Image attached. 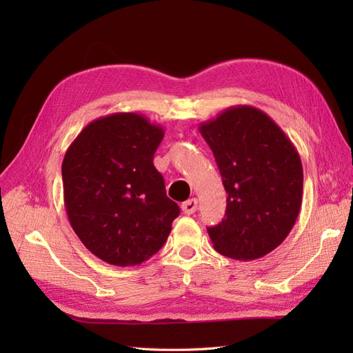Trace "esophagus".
Masks as SVG:
<instances>
[{
	"instance_id": "esophagus-1",
	"label": "esophagus",
	"mask_w": 353,
	"mask_h": 353,
	"mask_svg": "<svg viewBox=\"0 0 353 353\" xmlns=\"http://www.w3.org/2000/svg\"><path fill=\"white\" fill-rule=\"evenodd\" d=\"M197 199H190V200H187V201H184L183 203V212L185 213V215H193V213L196 212V209H197Z\"/></svg>"
}]
</instances>
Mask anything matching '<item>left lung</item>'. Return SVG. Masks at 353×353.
Wrapping results in <instances>:
<instances>
[{
    "instance_id": "1",
    "label": "left lung",
    "mask_w": 353,
    "mask_h": 353,
    "mask_svg": "<svg viewBox=\"0 0 353 353\" xmlns=\"http://www.w3.org/2000/svg\"><path fill=\"white\" fill-rule=\"evenodd\" d=\"M227 191V210L208 232L223 256L253 261L285 240L302 205L303 168L293 143L271 117L234 105L199 125Z\"/></svg>"
}]
</instances>
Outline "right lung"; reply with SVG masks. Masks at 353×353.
I'll return each mask as SVG.
<instances>
[{"label":"right lung","instance_id":"1","mask_svg":"<svg viewBox=\"0 0 353 353\" xmlns=\"http://www.w3.org/2000/svg\"><path fill=\"white\" fill-rule=\"evenodd\" d=\"M163 128L138 113L92 121L63 159V194L73 231L92 254L140 265L165 244L179 215L153 156Z\"/></svg>","mask_w":353,"mask_h":353}]
</instances>
